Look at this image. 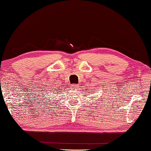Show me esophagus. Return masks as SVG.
<instances>
[{
  "label": "esophagus",
  "mask_w": 151,
  "mask_h": 151,
  "mask_svg": "<svg viewBox=\"0 0 151 151\" xmlns=\"http://www.w3.org/2000/svg\"><path fill=\"white\" fill-rule=\"evenodd\" d=\"M71 87L73 88H74V89H76V88H78L77 85H71Z\"/></svg>",
  "instance_id": "34e87169"
}]
</instances>
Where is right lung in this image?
Returning a JSON list of instances; mask_svg holds the SVG:
<instances>
[{
	"instance_id": "right-lung-1",
	"label": "right lung",
	"mask_w": 151,
	"mask_h": 151,
	"mask_svg": "<svg viewBox=\"0 0 151 151\" xmlns=\"http://www.w3.org/2000/svg\"><path fill=\"white\" fill-rule=\"evenodd\" d=\"M52 89H54V90H58V91H60V89L59 88H57V87H56V86H55V87H54V88H52Z\"/></svg>"
}]
</instances>
